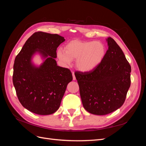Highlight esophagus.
I'll return each mask as SVG.
<instances>
[{"mask_svg": "<svg viewBox=\"0 0 146 146\" xmlns=\"http://www.w3.org/2000/svg\"><path fill=\"white\" fill-rule=\"evenodd\" d=\"M72 77H73V80H76V76H75L74 72H72Z\"/></svg>", "mask_w": 146, "mask_h": 146, "instance_id": "esophagus-1", "label": "esophagus"}]
</instances>
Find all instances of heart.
Masks as SVG:
<instances>
[{
  "label": "heart",
  "mask_w": 146,
  "mask_h": 146,
  "mask_svg": "<svg viewBox=\"0 0 146 146\" xmlns=\"http://www.w3.org/2000/svg\"><path fill=\"white\" fill-rule=\"evenodd\" d=\"M64 50L60 49L57 52L60 62L68 66L72 60H76L77 69L83 72H90L96 69L102 62L106 54L105 45L99 41H82L76 39L68 42Z\"/></svg>",
  "instance_id": "b5f03b06"
}]
</instances>
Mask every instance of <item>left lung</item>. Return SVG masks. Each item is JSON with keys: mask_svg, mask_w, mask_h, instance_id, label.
I'll return each mask as SVG.
<instances>
[{"mask_svg": "<svg viewBox=\"0 0 146 146\" xmlns=\"http://www.w3.org/2000/svg\"><path fill=\"white\" fill-rule=\"evenodd\" d=\"M106 41L108 49L102 62L90 72L75 73L83 107L96 115L120 108L131 83V66L121 47L111 38Z\"/></svg>", "mask_w": 146, "mask_h": 146, "instance_id": "left-lung-1", "label": "left lung"}]
</instances>
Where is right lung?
Masks as SVG:
<instances>
[{
  "label": "right lung",
  "mask_w": 146,
  "mask_h": 146,
  "mask_svg": "<svg viewBox=\"0 0 146 146\" xmlns=\"http://www.w3.org/2000/svg\"><path fill=\"white\" fill-rule=\"evenodd\" d=\"M65 39L57 34L33 33L16 56L13 82L23 107L39 115H48L59 108L68 84L72 80L70 70L57 66L56 49ZM38 54L43 63L33 61Z\"/></svg>",
  "instance_id": "obj_1"
}]
</instances>
